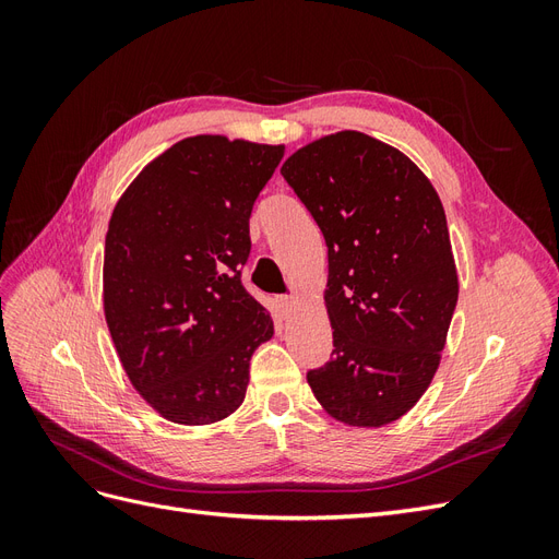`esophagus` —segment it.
Masks as SVG:
<instances>
[{
	"label": "esophagus",
	"instance_id": "esophagus-1",
	"mask_svg": "<svg viewBox=\"0 0 559 559\" xmlns=\"http://www.w3.org/2000/svg\"><path fill=\"white\" fill-rule=\"evenodd\" d=\"M280 308H282L284 312H292V310L296 308V298H294V296H282V298H280Z\"/></svg>",
	"mask_w": 559,
	"mask_h": 559
}]
</instances>
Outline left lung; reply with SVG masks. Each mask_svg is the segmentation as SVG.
Wrapping results in <instances>:
<instances>
[{
    "label": "left lung",
    "mask_w": 559,
    "mask_h": 559,
    "mask_svg": "<svg viewBox=\"0 0 559 559\" xmlns=\"http://www.w3.org/2000/svg\"><path fill=\"white\" fill-rule=\"evenodd\" d=\"M282 175L329 247L333 357L312 394L347 427H384L431 384L460 280L443 202L427 175L370 134L341 130L286 158Z\"/></svg>",
    "instance_id": "obj_1"
}]
</instances>
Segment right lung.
I'll return each mask as SVG.
<instances>
[{
	"label": "right lung",
	"instance_id": "obj_1",
	"mask_svg": "<svg viewBox=\"0 0 559 559\" xmlns=\"http://www.w3.org/2000/svg\"><path fill=\"white\" fill-rule=\"evenodd\" d=\"M282 158L284 144L195 134L151 160L111 212L107 326L132 386L175 425L238 411L251 354L275 333L240 265L251 207Z\"/></svg>",
	"mask_w": 559,
	"mask_h": 559
}]
</instances>
